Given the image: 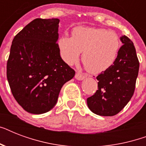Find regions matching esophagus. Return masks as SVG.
Wrapping results in <instances>:
<instances>
[{"instance_id":"34e87169","label":"esophagus","mask_w":146,"mask_h":146,"mask_svg":"<svg viewBox=\"0 0 146 146\" xmlns=\"http://www.w3.org/2000/svg\"><path fill=\"white\" fill-rule=\"evenodd\" d=\"M75 78L77 80H82L86 78V76L82 75V74H81L80 73H76L75 75Z\"/></svg>"}]
</instances>
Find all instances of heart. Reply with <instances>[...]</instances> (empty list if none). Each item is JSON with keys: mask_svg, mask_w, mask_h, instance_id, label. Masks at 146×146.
<instances>
[{"mask_svg": "<svg viewBox=\"0 0 146 146\" xmlns=\"http://www.w3.org/2000/svg\"><path fill=\"white\" fill-rule=\"evenodd\" d=\"M57 44L62 58L69 65L75 64L82 52V63L92 73H100L111 67L120 47L115 33L82 26L73 29L72 37L60 36Z\"/></svg>", "mask_w": 146, "mask_h": 146, "instance_id": "heart-1", "label": "heart"}]
</instances>
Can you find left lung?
<instances>
[{
    "label": "left lung",
    "mask_w": 146,
    "mask_h": 146,
    "mask_svg": "<svg viewBox=\"0 0 146 146\" xmlns=\"http://www.w3.org/2000/svg\"><path fill=\"white\" fill-rule=\"evenodd\" d=\"M123 45L113 65L96 79L98 90L87 98V105L97 115L118 113L131 99L138 76L139 63L133 43L126 35L120 36Z\"/></svg>",
    "instance_id": "1"
}]
</instances>
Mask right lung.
I'll return each mask as SVG.
<instances>
[{
    "mask_svg": "<svg viewBox=\"0 0 146 146\" xmlns=\"http://www.w3.org/2000/svg\"><path fill=\"white\" fill-rule=\"evenodd\" d=\"M59 19H35L14 37L7 64V77L18 104L41 114L57 104L62 86L75 71L62 60L57 43Z\"/></svg>",
    "mask_w": 146,
    "mask_h": 146,
    "instance_id": "add662e5",
    "label": "right lung"
}]
</instances>
